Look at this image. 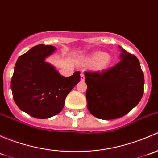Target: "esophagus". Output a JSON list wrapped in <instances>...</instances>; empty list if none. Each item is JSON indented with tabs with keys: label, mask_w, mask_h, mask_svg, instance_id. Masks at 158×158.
I'll return each mask as SVG.
<instances>
[{
	"label": "esophagus",
	"mask_w": 158,
	"mask_h": 158,
	"mask_svg": "<svg viewBox=\"0 0 158 158\" xmlns=\"http://www.w3.org/2000/svg\"><path fill=\"white\" fill-rule=\"evenodd\" d=\"M80 79H81V81H84V80H85V76H84V73H81V74H80Z\"/></svg>",
	"instance_id": "esophagus-1"
}]
</instances>
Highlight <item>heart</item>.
Listing matches in <instances>:
<instances>
[{
    "label": "heart",
    "mask_w": 158,
    "mask_h": 158,
    "mask_svg": "<svg viewBox=\"0 0 158 158\" xmlns=\"http://www.w3.org/2000/svg\"><path fill=\"white\" fill-rule=\"evenodd\" d=\"M79 63L84 67H90L95 72H104L112 64V57L109 52L96 51L79 59Z\"/></svg>",
    "instance_id": "1"
}]
</instances>
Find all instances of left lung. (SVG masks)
<instances>
[{
  "instance_id": "obj_1",
  "label": "left lung",
  "mask_w": 158,
  "mask_h": 158,
  "mask_svg": "<svg viewBox=\"0 0 158 158\" xmlns=\"http://www.w3.org/2000/svg\"><path fill=\"white\" fill-rule=\"evenodd\" d=\"M121 61L102 73H85L89 112L98 118L122 117L135 107L144 93V73L139 60L119 46Z\"/></svg>"
}]
</instances>
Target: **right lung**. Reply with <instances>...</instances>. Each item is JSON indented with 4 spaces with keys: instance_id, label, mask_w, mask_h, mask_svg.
<instances>
[{
    "instance_id": "1",
    "label": "right lung",
    "mask_w": 158,
    "mask_h": 158,
    "mask_svg": "<svg viewBox=\"0 0 158 158\" xmlns=\"http://www.w3.org/2000/svg\"><path fill=\"white\" fill-rule=\"evenodd\" d=\"M56 49L39 44L20 56L14 66L10 88L19 109L33 118H49L64 107L70 91L80 81V72L61 76L46 58Z\"/></svg>"
}]
</instances>
